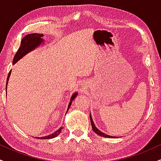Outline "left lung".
Returning <instances> with one entry per match:
<instances>
[{"mask_svg": "<svg viewBox=\"0 0 161 161\" xmlns=\"http://www.w3.org/2000/svg\"><path fill=\"white\" fill-rule=\"evenodd\" d=\"M90 119H91V125H92V129L93 131L95 132L97 135H98L99 136H101V137H108V138H117V137H113V136H110V135H105V133H103V131H99V130L97 129V127H96L95 124L93 123V119H92V117H91V114L90 113Z\"/></svg>", "mask_w": 161, "mask_h": 161, "instance_id": "left-lung-1", "label": "left lung"}]
</instances>
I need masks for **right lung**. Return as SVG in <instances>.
<instances>
[{
	"instance_id": "right-lung-1",
	"label": "right lung",
	"mask_w": 161,
	"mask_h": 161,
	"mask_svg": "<svg viewBox=\"0 0 161 161\" xmlns=\"http://www.w3.org/2000/svg\"><path fill=\"white\" fill-rule=\"evenodd\" d=\"M44 35L42 33H32V34H28L24 36V37L22 38L21 42V46L18 48L17 53H16L15 56L13 58V64H15V63H17L20 59H21L24 56H25L26 55H27L29 53L33 51L34 50H36V48L39 47L41 45H44V39L43 38ZM11 71H9V73L8 74V76L7 79V85H6V89L7 88V85L8 82H9V78L11 75ZM78 94V93L75 92L74 94L71 96V98L70 100V103L68 104V110H67V112L70 108L71 104H72V101L76 98V97ZM66 112V113H67ZM63 129V126L60 127L58 130H56V131L53 132V133L50 134V135L44 136V137H36L38 139L41 140H47V139H52V138H54L58 136L59 134L62 132V130Z\"/></svg>"
}]
</instances>
